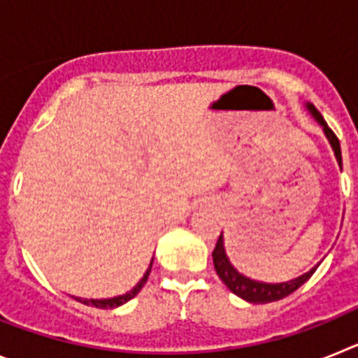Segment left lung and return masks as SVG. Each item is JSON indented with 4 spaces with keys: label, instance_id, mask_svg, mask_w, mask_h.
<instances>
[{
    "label": "left lung",
    "instance_id": "obj_1",
    "mask_svg": "<svg viewBox=\"0 0 358 358\" xmlns=\"http://www.w3.org/2000/svg\"><path fill=\"white\" fill-rule=\"evenodd\" d=\"M306 109L310 110V115L314 116L317 120V123L322 127L324 134H327L328 141H330L331 148L335 152V157H337V163L339 166H343V156H341V143H339V138L334 134L330 127L327 125L324 118L321 116L317 109H315L312 103H306ZM213 265H215V271H217L218 278L224 281V285L231 290L233 294H236L238 297L245 299L249 303H271V301H278V299H283L287 297L289 294H292L294 290H297L299 287L305 283V281L310 280V276L315 273V268H310L308 273L301 274L299 278L296 280H290V281H283V283H264V281H256L251 280V278L243 276L236 271L231 262L227 260V255H226V249H224V238L222 235L218 236L217 240V245L213 249Z\"/></svg>",
    "mask_w": 358,
    "mask_h": 358
}]
</instances>
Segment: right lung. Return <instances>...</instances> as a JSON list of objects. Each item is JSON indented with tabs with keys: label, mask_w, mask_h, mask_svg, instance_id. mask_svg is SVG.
I'll return each mask as SVG.
<instances>
[{
	"label": "right lung",
	"mask_w": 358,
	"mask_h": 358,
	"mask_svg": "<svg viewBox=\"0 0 358 358\" xmlns=\"http://www.w3.org/2000/svg\"><path fill=\"white\" fill-rule=\"evenodd\" d=\"M152 260H154V258H152ZM150 268H152V262H150V265H148L147 273H145L143 278L140 280V283H138V285H136L132 290H129L127 294H122V296H116V297H109V299H82V297H75V299L80 303H84V305H87V306H96V308H116V306L123 305V303H127L129 299H132L136 294L140 292L141 287L147 283L148 274H150Z\"/></svg>",
	"instance_id": "1"
}]
</instances>
